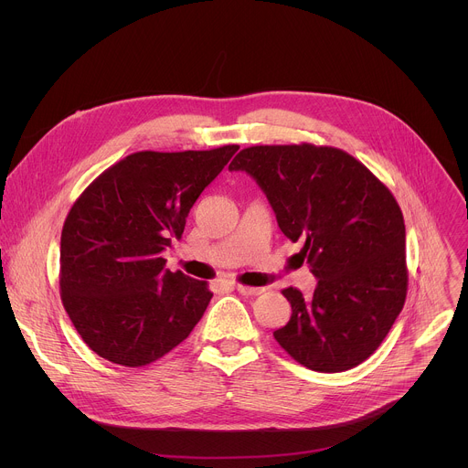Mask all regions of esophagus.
<instances>
[{
    "instance_id": "obj_1",
    "label": "esophagus",
    "mask_w": 468,
    "mask_h": 468,
    "mask_svg": "<svg viewBox=\"0 0 468 468\" xmlns=\"http://www.w3.org/2000/svg\"><path fill=\"white\" fill-rule=\"evenodd\" d=\"M242 296H257V294H261L264 289H261V287H248V285H237L235 287Z\"/></svg>"
}]
</instances>
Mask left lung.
Returning a JSON list of instances; mask_svg holds the SVG:
<instances>
[{"mask_svg":"<svg viewBox=\"0 0 468 468\" xmlns=\"http://www.w3.org/2000/svg\"><path fill=\"white\" fill-rule=\"evenodd\" d=\"M229 170L257 181L283 235L303 242L298 257L318 280L311 298L283 291L292 314L274 339L316 372L363 363L408 294L406 226L390 190L350 154L305 143L244 148Z\"/></svg>","mask_w":468,"mask_h":468,"instance_id":"1","label":"left lung"}]
</instances>
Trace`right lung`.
I'll use <instances>...</instances> for the list:
<instances>
[{
	"label": "right lung",
	"instance_id": "obj_1",
	"mask_svg": "<svg viewBox=\"0 0 468 468\" xmlns=\"http://www.w3.org/2000/svg\"><path fill=\"white\" fill-rule=\"evenodd\" d=\"M237 150L131 154L76 199L60 233V298L100 357L150 365L204 316L213 298L207 283L165 269L163 251Z\"/></svg>",
	"mask_w": 468,
	"mask_h": 468
}]
</instances>
